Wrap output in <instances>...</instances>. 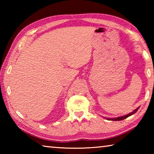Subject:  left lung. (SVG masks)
Returning <instances> with one entry per match:
<instances>
[{
    "label": "left lung",
    "instance_id": "1",
    "mask_svg": "<svg viewBox=\"0 0 154 154\" xmlns=\"http://www.w3.org/2000/svg\"><path fill=\"white\" fill-rule=\"evenodd\" d=\"M139 108L136 109L134 111H132V113H130L128 114V115H126V116H124L118 117V118H106V119H107L108 120H112V121H120V120H123V119H126V118H128L129 116H132V115L134 114V113H136V112L138 111V109H139Z\"/></svg>",
    "mask_w": 154,
    "mask_h": 154
}]
</instances>
